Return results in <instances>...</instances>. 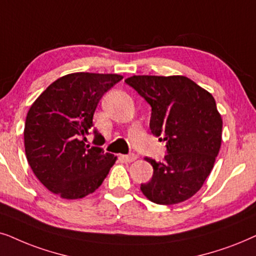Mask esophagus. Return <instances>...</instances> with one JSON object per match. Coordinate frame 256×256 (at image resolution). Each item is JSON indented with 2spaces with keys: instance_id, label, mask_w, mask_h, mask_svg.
I'll use <instances>...</instances> for the list:
<instances>
[{
  "instance_id": "1",
  "label": "esophagus",
  "mask_w": 256,
  "mask_h": 256,
  "mask_svg": "<svg viewBox=\"0 0 256 256\" xmlns=\"http://www.w3.org/2000/svg\"><path fill=\"white\" fill-rule=\"evenodd\" d=\"M122 158L124 159V162H134L136 159H137V156H136V154H126V156H122Z\"/></svg>"
}]
</instances>
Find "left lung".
<instances>
[{
	"instance_id": "1",
	"label": "left lung",
	"mask_w": 256,
	"mask_h": 256,
	"mask_svg": "<svg viewBox=\"0 0 256 256\" xmlns=\"http://www.w3.org/2000/svg\"><path fill=\"white\" fill-rule=\"evenodd\" d=\"M125 82L151 105L150 128L153 136L164 137L168 148L162 162L145 158L153 176L142 184V192L158 205L185 202L202 188L219 153L222 118L216 100L196 82L179 74H139Z\"/></svg>"
}]
</instances>
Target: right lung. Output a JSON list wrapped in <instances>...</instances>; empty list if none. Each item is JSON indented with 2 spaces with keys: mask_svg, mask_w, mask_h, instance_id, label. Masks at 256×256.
Listing matches in <instances>:
<instances>
[{
  "mask_svg": "<svg viewBox=\"0 0 256 256\" xmlns=\"http://www.w3.org/2000/svg\"><path fill=\"white\" fill-rule=\"evenodd\" d=\"M122 80L117 74H66L30 106L24 125L26 156L50 192L63 199H80L106 178L117 156L85 142L100 98ZM94 134V142L104 139Z\"/></svg>",
  "mask_w": 256,
  "mask_h": 256,
  "instance_id": "1",
  "label": "right lung"
}]
</instances>
